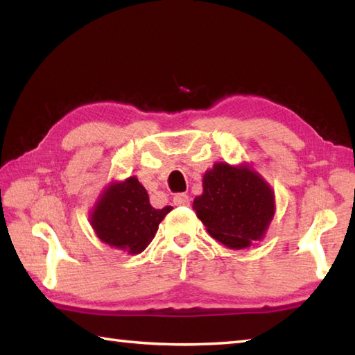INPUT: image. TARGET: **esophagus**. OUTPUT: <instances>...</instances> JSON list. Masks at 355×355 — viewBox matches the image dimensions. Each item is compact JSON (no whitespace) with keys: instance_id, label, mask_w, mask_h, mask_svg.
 <instances>
[{"instance_id":"1","label":"esophagus","mask_w":355,"mask_h":355,"mask_svg":"<svg viewBox=\"0 0 355 355\" xmlns=\"http://www.w3.org/2000/svg\"><path fill=\"white\" fill-rule=\"evenodd\" d=\"M173 205H175V206H189L191 200L186 193H177L175 197H173Z\"/></svg>"}]
</instances>
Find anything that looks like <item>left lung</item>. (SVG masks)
<instances>
[{"mask_svg": "<svg viewBox=\"0 0 355 355\" xmlns=\"http://www.w3.org/2000/svg\"><path fill=\"white\" fill-rule=\"evenodd\" d=\"M193 210L210 236L238 250L266 235L275 215V192L247 164L215 163L202 177Z\"/></svg>", "mask_w": 355, "mask_h": 355, "instance_id": "obj_1", "label": "left lung"}]
</instances>
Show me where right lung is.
<instances>
[{
	"label": "right lung",
	"instance_id": "1",
	"mask_svg": "<svg viewBox=\"0 0 355 355\" xmlns=\"http://www.w3.org/2000/svg\"><path fill=\"white\" fill-rule=\"evenodd\" d=\"M172 210L171 206L154 209L135 177L111 183L101 195L89 215L97 238L128 254H139L149 245L158 224Z\"/></svg>",
	"mask_w": 355,
	"mask_h": 355
}]
</instances>
